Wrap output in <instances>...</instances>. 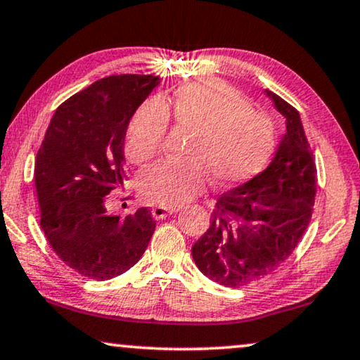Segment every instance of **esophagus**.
Listing matches in <instances>:
<instances>
[{
  "mask_svg": "<svg viewBox=\"0 0 360 360\" xmlns=\"http://www.w3.org/2000/svg\"><path fill=\"white\" fill-rule=\"evenodd\" d=\"M178 212V209H166V207H153V210H151V215H153L155 220H163L166 219L168 215H173Z\"/></svg>",
  "mask_w": 360,
  "mask_h": 360,
  "instance_id": "esophagus-1",
  "label": "esophagus"
}]
</instances>
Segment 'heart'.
<instances>
[{
  "instance_id": "1",
  "label": "heart",
  "mask_w": 360,
  "mask_h": 360,
  "mask_svg": "<svg viewBox=\"0 0 360 360\" xmlns=\"http://www.w3.org/2000/svg\"><path fill=\"white\" fill-rule=\"evenodd\" d=\"M169 115L194 131L187 161H160L140 176V192L150 204L178 207L205 189L207 176L229 187L261 173L276 146L274 125L220 81H197L179 88L168 103L145 101L131 117L125 155L141 165L160 153Z\"/></svg>"
}]
</instances>
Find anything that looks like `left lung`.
<instances>
[{
  "mask_svg": "<svg viewBox=\"0 0 360 360\" xmlns=\"http://www.w3.org/2000/svg\"><path fill=\"white\" fill-rule=\"evenodd\" d=\"M285 119L271 165L217 199L207 231L192 246L202 274L243 287L274 272L295 250L311 220L316 166L298 110L266 89Z\"/></svg>",
  "mask_w": 360,
  "mask_h": 360,
  "instance_id": "8db88e82",
  "label": "left lung"
}]
</instances>
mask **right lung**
<instances>
[{
  "mask_svg": "<svg viewBox=\"0 0 360 360\" xmlns=\"http://www.w3.org/2000/svg\"><path fill=\"white\" fill-rule=\"evenodd\" d=\"M158 84L153 75L96 81L58 105L37 151L40 226L60 259L89 279L124 274L153 236L156 221L146 207L120 219L108 214L105 195L125 179L131 115Z\"/></svg>",
  "mask_w": 360,
  "mask_h": 360,
  "instance_id": "add662e5",
  "label": "right lung"
}]
</instances>
